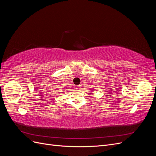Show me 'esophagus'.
<instances>
[{"label": "esophagus", "instance_id": "34e87169", "mask_svg": "<svg viewBox=\"0 0 156 156\" xmlns=\"http://www.w3.org/2000/svg\"><path fill=\"white\" fill-rule=\"evenodd\" d=\"M75 87H76L77 89H80V88H81V85H76V86H75Z\"/></svg>", "mask_w": 156, "mask_h": 156}]
</instances>
